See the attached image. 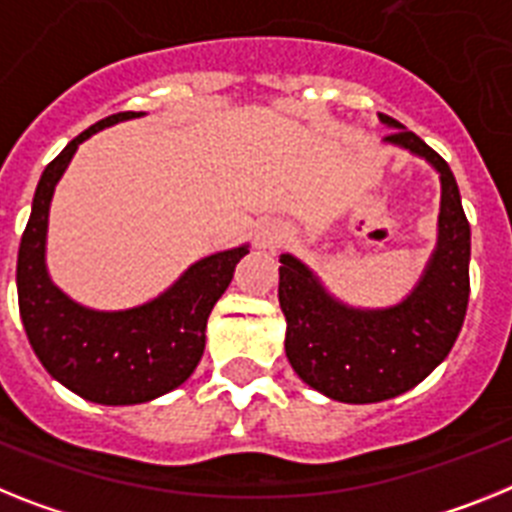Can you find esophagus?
I'll list each match as a JSON object with an SVG mask.
<instances>
[{
	"mask_svg": "<svg viewBox=\"0 0 512 512\" xmlns=\"http://www.w3.org/2000/svg\"><path fill=\"white\" fill-rule=\"evenodd\" d=\"M283 236V229L278 226V223H263L260 229H257L255 234V244L257 247H273V244H278V239Z\"/></svg>",
	"mask_w": 512,
	"mask_h": 512,
	"instance_id": "1",
	"label": "esophagus"
}]
</instances>
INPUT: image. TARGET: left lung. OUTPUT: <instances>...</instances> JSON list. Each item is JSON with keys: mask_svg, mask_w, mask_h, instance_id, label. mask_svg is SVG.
Listing matches in <instances>:
<instances>
[{"mask_svg": "<svg viewBox=\"0 0 512 512\" xmlns=\"http://www.w3.org/2000/svg\"><path fill=\"white\" fill-rule=\"evenodd\" d=\"M385 140L424 156L442 182L440 236L422 281L390 309H351L325 294L296 257L281 255L278 302L286 356L309 388L333 401L377 403L406 393L450 354L468 307L471 226L448 161L388 114Z\"/></svg>", "mask_w": 512, "mask_h": 512, "instance_id": "1", "label": "left lung"}]
</instances>
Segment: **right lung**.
<instances>
[{
	"instance_id": "1",
	"label": "right lung",
	"mask_w": 512,
	"mask_h": 512,
	"mask_svg": "<svg viewBox=\"0 0 512 512\" xmlns=\"http://www.w3.org/2000/svg\"><path fill=\"white\" fill-rule=\"evenodd\" d=\"M140 111H119L70 140L49 163L33 195L17 252V302L28 341L54 380L85 401L130 406L179 388L205 349L210 309L229 289L247 247L226 249L192 265L166 294L124 312H93L62 294L46 273V226L59 176L93 132Z\"/></svg>"
}]
</instances>
